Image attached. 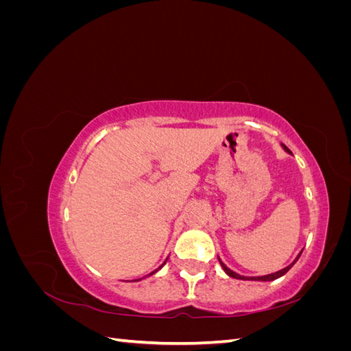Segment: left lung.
I'll list each match as a JSON object with an SVG mask.
<instances>
[{
    "label": "left lung",
    "mask_w": 351,
    "mask_h": 351,
    "mask_svg": "<svg viewBox=\"0 0 351 351\" xmlns=\"http://www.w3.org/2000/svg\"><path fill=\"white\" fill-rule=\"evenodd\" d=\"M284 149L287 151V152H290L289 149H287V147L284 146ZM302 254V253H300ZM300 254L299 256H297V259L300 258ZM297 259L291 263V265H289V267H285L284 269H281V271H278V272H274V274H269V275H262V277H243V275H239V274H236L234 271H231L230 268H227L226 267V263H222L221 262V259H219V263H221V267H222V269H224L231 278H237V280H254V281H274V280H277V278H280V277H282L284 274H287L290 271V268L293 267V265L297 262Z\"/></svg>",
    "instance_id": "1"
}]
</instances>
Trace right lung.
I'll use <instances>...</instances> for the list:
<instances>
[{"label": "right lung", "instance_id": "right-lung-1", "mask_svg": "<svg viewBox=\"0 0 351 351\" xmlns=\"http://www.w3.org/2000/svg\"><path fill=\"white\" fill-rule=\"evenodd\" d=\"M164 263H165V262H164ZM161 267H162V265H161ZM161 267H159V268H161ZM152 274H154V272H152Z\"/></svg>", "mask_w": 351, "mask_h": 351}]
</instances>
